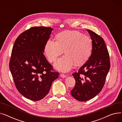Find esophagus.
<instances>
[{
	"label": "esophagus",
	"instance_id": "1",
	"mask_svg": "<svg viewBox=\"0 0 122 122\" xmlns=\"http://www.w3.org/2000/svg\"><path fill=\"white\" fill-rule=\"evenodd\" d=\"M60 76L62 78H65L67 77V75H65L63 74H60Z\"/></svg>",
	"mask_w": 122,
	"mask_h": 122
}]
</instances>
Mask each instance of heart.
I'll use <instances>...</instances> for the list:
<instances>
[{"label": "heart", "instance_id": "1", "mask_svg": "<svg viewBox=\"0 0 122 122\" xmlns=\"http://www.w3.org/2000/svg\"><path fill=\"white\" fill-rule=\"evenodd\" d=\"M92 49L91 38L78 31L66 30L56 36V41L48 40L45 46V52L49 62L55 61L64 50L66 54L58 59L54 68L62 72H68L75 64H84L90 56Z\"/></svg>", "mask_w": 122, "mask_h": 122}]
</instances>
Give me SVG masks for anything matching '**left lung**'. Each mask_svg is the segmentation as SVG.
Instances as JSON below:
<instances>
[{
	"instance_id": "left-lung-1",
	"label": "left lung",
	"mask_w": 122,
	"mask_h": 122,
	"mask_svg": "<svg viewBox=\"0 0 122 122\" xmlns=\"http://www.w3.org/2000/svg\"><path fill=\"white\" fill-rule=\"evenodd\" d=\"M87 31L92 40V54L78 72L72 75L76 84L71 94L80 101L90 100L100 92L110 67L109 55L103 39L91 30Z\"/></svg>"
}]
</instances>
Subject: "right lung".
<instances>
[{
	"mask_svg": "<svg viewBox=\"0 0 122 122\" xmlns=\"http://www.w3.org/2000/svg\"><path fill=\"white\" fill-rule=\"evenodd\" d=\"M53 29L32 27L20 34L13 47L9 68L16 87L24 97L33 101L43 98L59 73L43 54Z\"/></svg>",
	"mask_w": 122,
	"mask_h": 122,
	"instance_id": "right-lung-1",
	"label": "right lung"
}]
</instances>
